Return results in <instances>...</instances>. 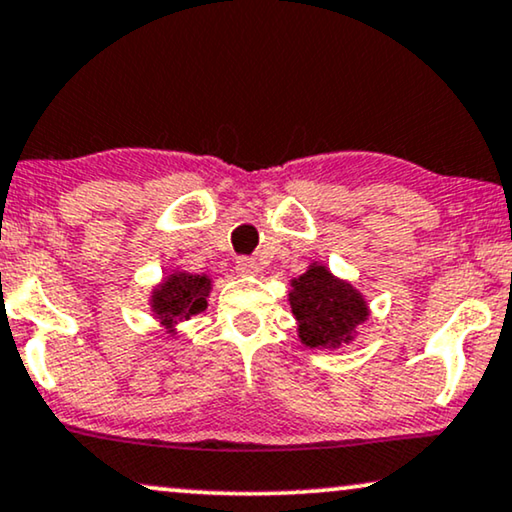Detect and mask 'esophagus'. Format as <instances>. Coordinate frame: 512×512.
Returning <instances> with one entry per match:
<instances>
[{"instance_id":"1","label":"esophagus","mask_w":512,"mask_h":512,"mask_svg":"<svg viewBox=\"0 0 512 512\" xmlns=\"http://www.w3.org/2000/svg\"><path fill=\"white\" fill-rule=\"evenodd\" d=\"M236 271L243 276H255L257 271H260V267H257V262L252 260V257H238Z\"/></svg>"}]
</instances>
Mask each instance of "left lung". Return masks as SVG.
I'll list each match as a JSON object with an SVG mask.
<instances>
[{
	"label": "left lung",
	"mask_w": 512,
	"mask_h": 512,
	"mask_svg": "<svg viewBox=\"0 0 512 512\" xmlns=\"http://www.w3.org/2000/svg\"><path fill=\"white\" fill-rule=\"evenodd\" d=\"M290 309L297 332L309 349H339L351 344L356 327L370 316L365 297L323 264H311L306 274L292 278Z\"/></svg>",
	"instance_id": "8db88e82"
}]
</instances>
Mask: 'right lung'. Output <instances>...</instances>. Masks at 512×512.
Wrapping results in <instances>:
<instances>
[{
  "label": "right lung",
  "mask_w": 512,
  "mask_h": 512,
  "mask_svg": "<svg viewBox=\"0 0 512 512\" xmlns=\"http://www.w3.org/2000/svg\"><path fill=\"white\" fill-rule=\"evenodd\" d=\"M210 290H213V281L206 274L173 271L152 290L149 306H152L154 318H159L168 332H175L180 320H189L196 313L206 311Z\"/></svg>",
  "instance_id": "1"
}]
</instances>
